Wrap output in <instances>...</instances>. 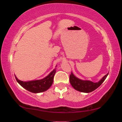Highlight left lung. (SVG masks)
I'll return each mask as SVG.
<instances>
[{
	"label": "left lung",
	"mask_w": 122,
	"mask_h": 122,
	"mask_svg": "<svg viewBox=\"0 0 122 122\" xmlns=\"http://www.w3.org/2000/svg\"><path fill=\"white\" fill-rule=\"evenodd\" d=\"M108 74L109 73L105 75L99 82L94 83L90 81H84V80H80L75 77L73 75V74L71 73L69 76V81L71 85L75 90L78 91V92L88 93L99 87L106 79Z\"/></svg>",
	"instance_id": "obj_1"
}]
</instances>
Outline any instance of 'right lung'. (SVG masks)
Returning a JSON list of instances; mask_svg holds the SVG:
<instances>
[{
  "label": "right lung",
  "mask_w": 122,
  "mask_h": 122,
  "mask_svg": "<svg viewBox=\"0 0 122 122\" xmlns=\"http://www.w3.org/2000/svg\"><path fill=\"white\" fill-rule=\"evenodd\" d=\"M56 73V69H54L46 77L40 80H35L28 82H24L18 80L15 76V79L20 86L33 93H39L48 90L53 84L54 77Z\"/></svg>",
  "instance_id": "right-lung-1"
}]
</instances>
